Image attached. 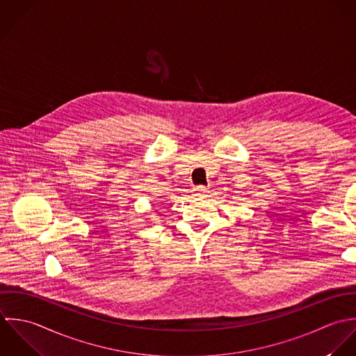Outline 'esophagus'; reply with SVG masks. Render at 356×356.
Returning a JSON list of instances; mask_svg holds the SVG:
<instances>
[{"instance_id":"1","label":"esophagus","mask_w":356,"mask_h":356,"mask_svg":"<svg viewBox=\"0 0 356 356\" xmlns=\"http://www.w3.org/2000/svg\"><path fill=\"white\" fill-rule=\"evenodd\" d=\"M207 194H208V190H207L205 187H197V188L194 190V195L198 197V198H205Z\"/></svg>"}]
</instances>
